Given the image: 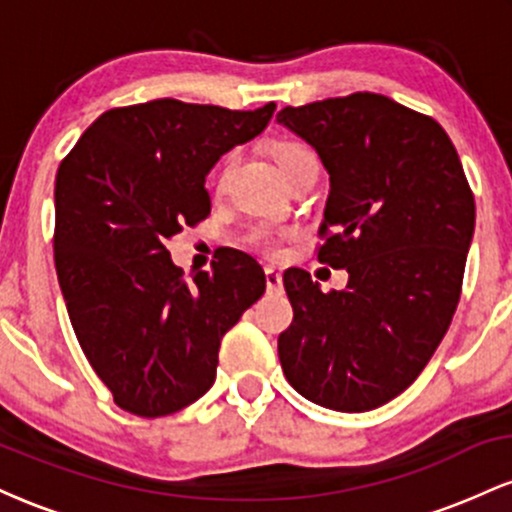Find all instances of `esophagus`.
<instances>
[{
	"label": "esophagus",
	"instance_id": "esophagus-1",
	"mask_svg": "<svg viewBox=\"0 0 512 512\" xmlns=\"http://www.w3.org/2000/svg\"><path fill=\"white\" fill-rule=\"evenodd\" d=\"M264 279H267V291H281V274L274 267L264 269Z\"/></svg>",
	"mask_w": 512,
	"mask_h": 512
}]
</instances>
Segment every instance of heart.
Segmentation results:
<instances>
[{
  "label": "heart",
  "mask_w": 512,
  "mask_h": 512,
  "mask_svg": "<svg viewBox=\"0 0 512 512\" xmlns=\"http://www.w3.org/2000/svg\"><path fill=\"white\" fill-rule=\"evenodd\" d=\"M272 156H274L276 166H279L281 173L286 175L293 166H296L298 161H303V158H310L313 154H310V151L305 149L303 144L289 142V139H284V142L274 144ZM281 236H284V233L272 231V228H267V226H260V228H255V231H250L248 243L252 245V248L267 252V255H276V252H279Z\"/></svg>",
  "instance_id": "b5f03b06"
}]
</instances>
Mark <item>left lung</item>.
Listing matches in <instances>:
<instances>
[{
    "label": "left lung",
    "mask_w": 512,
    "mask_h": 512,
    "mask_svg": "<svg viewBox=\"0 0 512 512\" xmlns=\"http://www.w3.org/2000/svg\"><path fill=\"white\" fill-rule=\"evenodd\" d=\"M276 122L330 173L317 260L349 272L325 293L305 269L284 286L293 322L279 334L286 380L334 411L383 407L443 342L474 236V195L445 129L380 93L284 108Z\"/></svg>",
    "instance_id": "obj_1"
}]
</instances>
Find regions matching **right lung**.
Segmentation results:
<instances>
[{"mask_svg": "<svg viewBox=\"0 0 512 512\" xmlns=\"http://www.w3.org/2000/svg\"><path fill=\"white\" fill-rule=\"evenodd\" d=\"M274 110L127 105L98 117L60 163L57 279L88 363L129 414L156 419L197 402L214 385L223 334L264 293L245 252L187 281L166 245L207 219L204 178Z\"/></svg>", "mask_w": 512, "mask_h": 512, "instance_id": "add662e5", "label": "right lung"}]
</instances>
